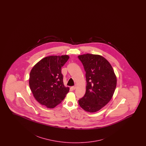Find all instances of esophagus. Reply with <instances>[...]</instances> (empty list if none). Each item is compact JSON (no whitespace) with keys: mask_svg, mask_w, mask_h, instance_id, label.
I'll return each mask as SVG.
<instances>
[{"mask_svg":"<svg viewBox=\"0 0 146 146\" xmlns=\"http://www.w3.org/2000/svg\"><path fill=\"white\" fill-rule=\"evenodd\" d=\"M76 86H72V88L73 90H75L76 89Z\"/></svg>","mask_w":146,"mask_h":146,"instance_id":"obj_1","label":"esophagus"}]
</instances>
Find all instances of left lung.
I'll return each mask as SVG.
<instances>
[{
	"instance_id": "1",
	"label": "left lung",
	"mask_w": 146,
	"mask_h": 146,
	"mask_svg": "<svg viewBox=\"0 0 146 146\" xmlns=\"http://www.w3.org/2000/svg\"><path fill=\"white\" fill-rule=\"evenodd\" d=\"M86 72L85 94L78 100L80 107L93 113L108 104L114 94L117 78L110 63L103 56L86 54L78 56Z\"/></svg>"
}]
</instances>
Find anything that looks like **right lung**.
I'll use <instances>...</instances> for the list:
<instances>
[{
	"label": "right lung",
	"mask_w": 146,
	"mask_h": 146,
	"mask_svg": "<svg viewBox=\"0 0 146 146\" xmlns=\"http://www.w3.org/2000/svg\"><path fill=\"white\" fill-rule=\"evenodd\" d=\"M68 55L50 56L42 59L31 70L29 84L34 98L42 105L53 108L60 104L69 90L63 84L61 67Z\"/></svg>",
	"instance_id": "right-lung-1"
}]
</instances>
